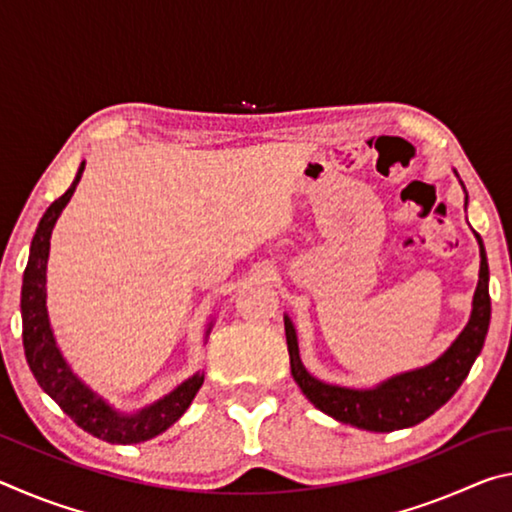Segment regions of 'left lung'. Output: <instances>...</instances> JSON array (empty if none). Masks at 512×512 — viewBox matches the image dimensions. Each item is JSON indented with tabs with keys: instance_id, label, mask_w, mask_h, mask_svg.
Returning <instances> with one entry per match:
<instances>
[{
	"instance_id": "1",
	"label": "left lung",
	"mask_w": 512,
	"mask_h": 512,
	"mask_svg": "<svg viewBox=\"0 0 512 512\" xmlns=\"http://www.w3.org/2000/svg\"><path fill=\"white\" fill-rule=\"evenodd\" d=\"M476 241H479L481 255L479 282H476V291L472 298L470 320H467L463 332L456 336L454 343L449 345L438 359H433L427 366L400 372V375L379 381V384L372 388L336 386L311 375V372L302 366L298 334L296 327H293V320L284 314V332H287L291 375L300 386V391L305 393L307 400L314 404L318 411L327 413L329 418L339 420L343 424H352V427L357 429L386 433L413 427V424L427 420L429 415L436 413L440 406L458 391V386L465 381L472 363L483 350L485 334H488L490 325L488 257H485V248L479 235H476Z\"/></svg>"
}]
</instances>
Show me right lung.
Segmentation results:
<instances>
[{"mask_svg": "<svg viewBox=\"0 0 512 512\" xmlns=\"http://www.w3.org/2000/svg\"><path fill=\"white\" fill-rule=\"evenodd\" d=\"M85 162H81L79 171L72 187L58 198V201L47 207L38 223L36 235L31 241V253L27 262V271H24L22 280V339H24V354H27L29 368L33 377L38 379L42 391H45L51 400H54L60 409H63L69 418H72L83 431L92 433L106 443L112 445H135L144 443L160 436L167 431L173 422L180 420L189 404L203 386L205 375L201 370L194 372L192 377L185 379L183 384L173 388L171 393L160 397L144 409L135 413L119 411L110 402L92 391L85 381L76 375L69 366L67 359L60 352L54 329L49 323L47 311V262H49V241L51 230L58 221L60 212L65 210L69 198L76 192V185L83 176ZM212 320L207 325L205 339L210 336Z\"/></svg>", "mask_w": 512, "mask_h": 512, "instance_id": "right-lung-1", "label": "right lung"}]
</instances>
